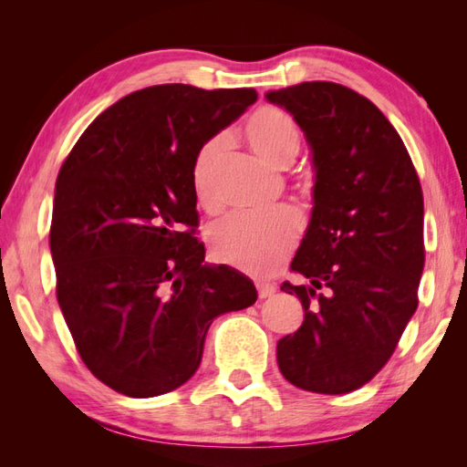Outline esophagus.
<instances>
[{"mask_svg":"<svg viewBox=\"0 0 467 467\" xmlns=\"http://www.w3.org/2000/svg\"><path fill=\"white\" fill-rule=\"evenodd\" d=\"M257 292H259V298H271V296L276 292V286L268 285V282H259Z\"/></svg>","mask_w":467,"mask_h":467,"instance_id":"1","label":"esophagus"}]
</instances>
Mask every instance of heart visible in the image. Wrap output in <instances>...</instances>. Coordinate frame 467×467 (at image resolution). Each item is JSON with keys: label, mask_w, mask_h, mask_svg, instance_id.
I'll use <instances>...</instances> for the list:
<instances>
[{"label": "heart", "mask_w": 467, "mask_h": 467, "mask_svg": "<svg viewBox=\"0 0 467 467\" xmlns=\"http://www.w3.org/2000/svg\"><path fill=\"white\" fill-rule=\"evenodd\" d=\"M245 140L257 158L275 169H286L300 151V130L294 119L276 107H265L245 126ZM230 148L228 136H214L196 151L191 187L202 208L216 206L214 179ZM300 234V216L292 210L266 218L230 216L208 230V247L216 261L253 275H268L285 261Z\"/></svg>", "instance_id": "1"}]
</instances>
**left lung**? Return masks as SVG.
I'll use <instances>...</instances> for the list:
<instances>
[{
	"label": "left lung",
	"mask_w": 467,
	"mask_h": 467,
	"mask_svg": "<svg viewBox=\"0 0 467 467\" xmlns=\"http://www.w3.org/2000/svg\"><path fill=\"white\" fill-rule=\"evenodd\" d=\"M312 151L314 208L285 282L304 321L276 345L278 368L306 391L338 395L370 381L417 309L425 266L422 191L403 140L372 101L333 81L268 91Z\"/></svg>",
	"instance_id": "left-lung-1"
}]
</instances>
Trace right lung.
<instances>
[{"mask_svg":"<svg viewBox=\"0 0 467 467\" xmlns=\"http://www.w3.org/2000/svg\"><path fill=\"white\" fill-rule=\"evenodd\" d=\"M257 91L165 83L103 110L54 191L56 296L81 360L129 398L173 391L196 372L214 317L255 304L253 282L204 263L194 155Z\"/></svg>","mask_w":467,"mask_h":467,"instance_id":"add662e5","label":"right lung"}]
</instances>
